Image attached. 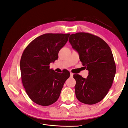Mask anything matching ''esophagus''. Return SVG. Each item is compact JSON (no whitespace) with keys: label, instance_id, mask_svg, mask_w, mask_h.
<instances>
[{"label":"esophagus","instance_id":"obj_1","mask_svg":"<svg viewBox=\"0 0 128 128\" xmlns=\"http://www.w3.org/2000/svg\"><path fill=\"white\" fill-rule=\"evenodd\" d=\"M73 75H74V74H73L72 73H71V72H70V77H73Z\"/></svg>","mask_w":128,"mask_h":128}]
</instances>
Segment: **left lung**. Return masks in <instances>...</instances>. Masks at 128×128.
I'll return each instance as SVG.
<instances>
[{
  "instance_id": "left-lung-1",
  "label": "left lung",
  "mask_w": 128,
  "mask_h": 128,
  "mask_svg": "<svg viewBox=\"0 0 128 128\" xmlns=\"http://www.w3.org/2000/svg\"><path fill=\"white\" fill-rule=\"evenodd\" d=\"M68 41L79 54L82 65L89 71L86 78L74 74L77 98L86 104L100 102L112 86L116 74L110 48L102 39L89 33L72 34Z\"/></svg>"
}]
</instances>
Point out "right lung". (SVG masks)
Returning <instances> with one entry per match:
<instances>
[{
  "label": "right lung",
  "mask_w": 128,
  "mask_h": 128,
  "mask_svg": "<svg viewBox=\"0 0 128 128\" xmlns=\"http://www.w3.org/2000/svg\"><path fill=\"white\" fill-rule=\"evenodd\" d=\"M70 34H46L33 40L22 54L20 68L26 92L36 104L48 106L60 96L68 70L62 74L50 69L49 65L58 60V52L66 43Z\"/></svg>",
  "instance_id": "obj_1"
}]
</instances>
